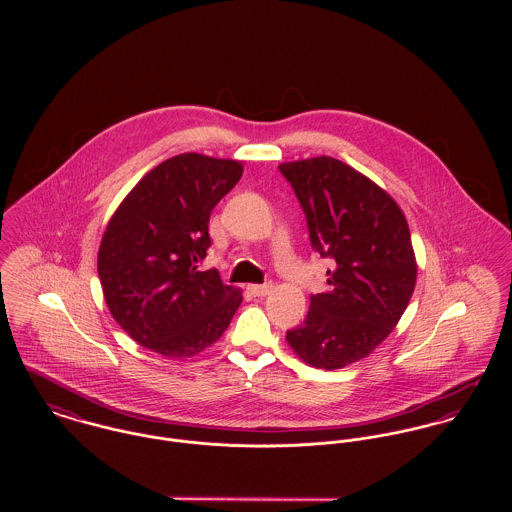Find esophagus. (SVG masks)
<instances>
[{"label": "esophagus", "mask_w": 512, "mask_h": 512, "mask_svg": "<svg viewBox=\"0 0 512 512\" xmlns=\"http://www.w3.org/2000/svg\"><path fill=\"white\" fill-rule=\"evenodd\" d=\"M272 290H274L272 284H252V286H248V292L252 293V295H258V297L268 295Z\"/></svg>", "instance_id": "1"}]
</instances>
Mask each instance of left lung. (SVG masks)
Wrapping results in <instances>:
<instances>
[{"instance_id":"left-lung-1","label":"left lung","mask_w":512,"mask_h":512,"mask_svg":"<svg viewBox=\"0 0 512 512\" xmlns=\"http://www.w3.org/2000/svg\"><path fill=\"white\" fill-rule=\"evenodd\" d=\"M303 209L329 292L311 295L307 317L286 333L307 365L335 370L365 359L396 327L416 286L410 228L396 201L335 157L282 163Z\"/></svg>"}]
</instances>
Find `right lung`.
<instances>
[{
	"instance_id": "add662e5",
	"label": "right lung",
	"mask_w": 512,
	"mask_h": 512,
	"mask_svg": "<svg viewBox=\"0 0 512 512\" xmlns=\"http://www.w3.org/2000/svg\"><path fill=\"white\" fill-rule=\"evenodd\" d=\"M242 163L181 153L151 169L108 222L98 278L112 317L142 347L193 357L219 341L242 303L219 272L197 266L209 220L240 181Z\"/></svg>"
}]
</instances>
